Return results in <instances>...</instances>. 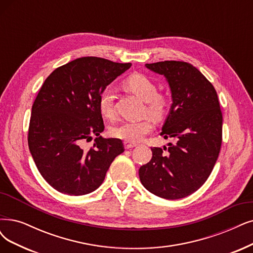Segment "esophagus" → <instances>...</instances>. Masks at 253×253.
<instances>
[{
  "label": "esophagus",
  "mask_w": 253,
  "mask_h": 253,
  "mask_svg": "<svg viewBox=\"0 0 253 253\" xmlns=\"http://www.w3.org/2000/svg\"><path fill=\"white\" fill-rule=\"evenodd\" d=\"M124 145H125V148H126V149H131V148H133V147H136V144H134V143H129V142H125Z\"/></svg>",
  "instance_id": "esophagus-1"
}]
</instances>
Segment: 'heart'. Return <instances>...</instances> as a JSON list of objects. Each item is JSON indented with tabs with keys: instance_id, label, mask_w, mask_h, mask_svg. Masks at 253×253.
Segmentation results:
<instances>
[{
	"instance_id": "heart-1",
	"label": "heart",
	"mask_w": 253,
	"mask_h": 253,
	"mask_svg": "<svg viewBox=\"0 0 253 253\" xmlns=\"http://www.w3.org/2000/svg\"><path fill=\"white\" fill-rule=\"evenodd\" d=\"M125 86L139 99L146 102L145 112L153 119H161L166 114L168 100L165 96L157 93L156 84L143 74L131 75L125 81ZM99 109L103 117L112 118L115 115V97L109 88L102 90L99 97ZM153 123L150 119L138 122H123L112 127L110 132L117 138L129 143H136L151 132Z\"/></svg>"
}]
</instances>
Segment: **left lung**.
Here are the masks:
<instances>
[{"instance_id": "8db88e82", "label": "left lung", "mask_w": 253, "mask_h": 253, "mask_svg": "<svg viewBox=\"0 0 253 253\" xmlns=\"http://www.w3.org/2000/svg\"><path fill=\"white\" fill-rule=\"evenodd\" d=\"M145 65L169 83L173 103L161 135L175 143L164 146L166 154L162 148H151L152 158L139 168V179L158 197L184 198L207 181L219 156L223 120L217 91L191 63L168 60Z\"/></svg>"}]
</instances>
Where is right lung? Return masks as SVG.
Returning <instances> with one entry per match:
<instances>
[{
    "mask_svg": "<svg viewBox=\"0 0 253 253\" xmlns=\"http://www.w3.org/2000/svg\"><path fill=\"white\" fill-rule=\"evenodd\" d=\"M131 63L81 57L53 71L31 111L28 145L43 179L71 196L86 195L104 181L115 158L124 152L118 138H104L99 97ZM96 135L94 146L82 144Z\"/></svg>",
    "mask_w": 253,
    "mask_h": 253,
    "instance_id": "right-lung-1",
    "label": "right lung"
}]
</instances>
